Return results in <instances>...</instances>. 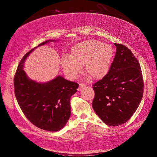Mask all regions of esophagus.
I'll return each instance as SVG.
<instances>
[{"label":"esophagus","instance_id":"1","mask_svg":"<svg viewBox=\"0 0 157 157\" xmlns=\"http://www.w3.org/2000/svg\"><path fill=\"white\" fill-rule=\"evenodd\" d=\"M85 85H84V84H79V87H78V90H80L81 89H82V88H84V87H85Z\"/></svg>","mask_w":157,"mask_h":157}]
</instances>
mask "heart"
I'll list each match as a JSON object with an SVG mask.
<instances>
[{
    "label": "heart",
    "mask_w": 157,
    "mask_h": 157,
    "mask_svg": "<svg viewBox=\"0 0 157 157\" xmlns=\"http://www.w3.org/2000/svg\"><path fill=\"white\" fill-rule=\"evenodd\" d=\"M114 50L109 44L89 40L76 44L70 57L63 56L61 65L70 79H75L84 65V70L93 79H101L108 73Z\"/></svg>",
    "instance_id": "b5f03b06"
}]
</instances>
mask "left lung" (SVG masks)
I'll list each match as a JSON object with an SVG mask.
<instances>
[{"label":"left lung","instance_id":"1","mask_svg":"<svg viewBox=\"0 0 157 157\" xmlns=\"http://www.w3.org/2000/svg\"><path fill=\"white\" fill-rule=\"evenodd\" d=\"M117 52L107 74L93 85L92 107L107 125L126 123L138 107L143 95L140 63L125 45L114 43Z\"/></svg>","mask_w":157,"mask_h":157}]
</instances>
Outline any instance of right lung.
<instances>
[{"instance_id": "add662e5", "label": "right lung", "mask_w": 157, "mask_h": 157, "mask_svg": "<svg viewBox=\"0 0 157 157\" xmlns=\"http://www.w3.org/2000/svg\"><path fill=\"white\" fill-rule=\"evenodd\" d=\"M53 41L55 40H47L37 47ZM36 47L23 57L17 67L14 78L15 96L24 114L33 124L43 130L57 132L70 118V98L76 92L79 84L61 76L44 83L30 79L23 69L24 63Z\"/></svg>"}]
</instances>
